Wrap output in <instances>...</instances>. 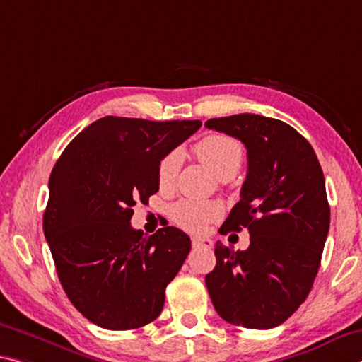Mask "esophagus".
Returning a JSON list of instances; mask_svg holds the SVG:
<instances>
[{
	"mask_svg": "<svg viewBox=\"0 0 362 362\" xmlns=\"http://www.w3.org/2000/svg\"><path fill=\"white\" fill-rule=\"evenodd\" d=\"M192 245L193 248H211L212 242L204 237H192Z\"/></svg>",
	"mask_w": 362,
	"mask_h": 362,
	"instance_id": "obj_1",
	"label": "esophagus"
}]
</instances>
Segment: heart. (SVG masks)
<instances>
[{
    "label": "heart",
    "mask_w": 362,
    "mask_h": 362,
    "mask_svg": "<svg viewBox=\"0 0 362 362\" xmlns=\"http://www.w3.org/2000/svg\"><path fill=\"white\" fill-rule=\"evenodd\" d=\"M193 154L219 179H230L242 168L245 151L242 143L232 136L212 134L206 135L193 146ZM180 169V154L169 153L159 163L158 182L160 188L169 190L174 187ZM222 216V204L217 202H197L182 199L172 208V219L177 226L188 232H203L208 223Z\"/></svg>",
    "instance_id": "obj_1"
}]
</instances>
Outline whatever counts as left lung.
Wrapping results in <instances>:
<instances>
[{
	"label": "left lung",
	"instance_id": "8db88e82",
	"mask_svg": "<svg viewBox=\"0 0 362 362\" xmlns=\"http://www.w3.org/2000/svg\"><path fill=\"white\" fill-rule=\"evenodd\" d=\"M204 125L238 139L248 154L242 199L219 232L246 227L250 246L216 243L211 301L228 324L272 329L306 300L319 271L330 227L324 172L309 141L279 119L235 114Z\"/></svg>",
	"mask_w": 362,
	"mask_h": 362
}]
</instances>
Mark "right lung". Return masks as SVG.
I'll list each match as a JSON object with an SVG mask.
<instances>
[{
  "label": "right lung",
  "instance_id": "right-lung-1",
  "mask_svg": "<svg viewBox=\"0 0 362 362\" xmlns=\"http://www.w3.org/2000/svg\"><path fill=\"white\" fill-rule=\"evenodd\" d=\"M199 127V120L106 116L57 159L43 232L62 288L90 322L130 330L163 311L190 237L175 227L145 237L130 226L132 208L159 190V163Z\"/></svg>",
  "mask_w": 362,
  "mask_h": 362
}]
</instances>
